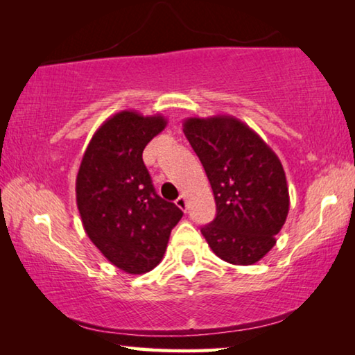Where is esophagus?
Returning a JSON list of instances; mask_svg holds the SVG:
<instances>
[{"mask_svg": "<svg viewBox=\"0 0 355 355\" xmlns=\"http://www.w3.org/2000/svg\"><path fill=\"white\" fill-rule=\"evenodd\" d=\"M175 205L182 209V211H186V208H188V200H186L184 196H180L175 200Z\"/></svg>", "mask_w": 355, "mask_h": 355, "instance_id": "34e87169", "label": "esophagus"}]
</instances>
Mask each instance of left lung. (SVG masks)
Instances as JSON below:
<instances>
[{"instance_id":"8db88e82","label":"left lung","mask_w":355,"mask_h":355,"mask_svg":"<svg viewBox=\"0 0 355 355\" xmlns=\"http://www.w3.org/2000/svg\"><path fill=\"white\" fill-rule=\"evenodd\" d=\"M183 133L207 172L218 209L202 235L220 260L238 266L260 261L290 211L279 156L249 125L225 114L184 119Z\"/></svg>"}]
</instances>
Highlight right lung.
Listing matches in <instances>:
<instances>
[{"instance_id":"add662e5","label":"right lung","mask_w":355,"mask_h":355,"mask_svg":"<svg viewBox=\"0 0 355 355\" xmlns=\"http://www.w3.org/2000/svg\"><path fill=\"white\" fill-rule=\"evenodd\" d=\"M161 114L125 110L106 119L83 155L76 205L84 232L107 261L146 274L163 260L182 209L156 194L142 152L166 128Z\"/></svg>"}]
</instances>
